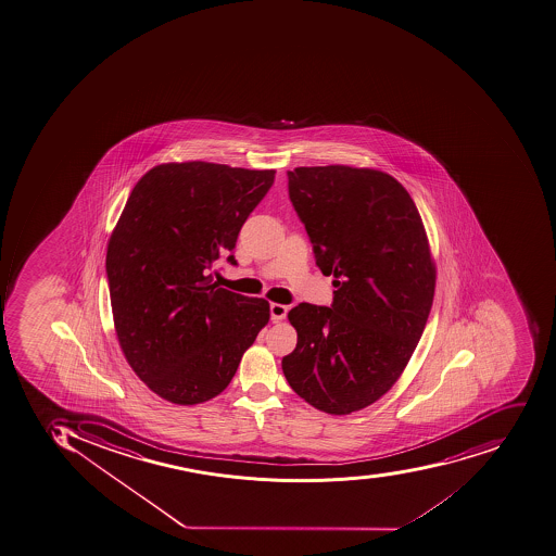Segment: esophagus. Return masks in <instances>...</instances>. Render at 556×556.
<instances>
[{"instance_id": "obj_1", "label": "esophagus", "mask_w": 556, "mask_h": 556, "mask_svg": "<svg viewBox=\"0 0 556 556\" xmlns=\"http://www.w3.org/2000/svg\"><path fill=\"white\" fill-rule=\"evenodd\" d=\"M288 306L280 305V303H270V319L274 323H279V320L286 319V315H288Z\"/></svg>"}]
</instances>
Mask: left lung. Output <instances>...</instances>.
Wrapping results in <instances>:
<instances>
[{"mask_svg":"<svg viewBox=\"0 0 556 556\" xmlns=\"http://www.w3.org/2000/svg\"><path fill=\"white\" fill-rule=\"evenodd\" d=\"M288 189L336 291L331 306L289 312L298 343L282 370L315 409L355 413L393 387L427 326L435 265L425 225L409 192L378 169L303 166L288 172Z\"/></svg>","mask_w":556,"mask_h":556,"instance_id":"left-lung-1","label":"left lung"}]
</instances>
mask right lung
Returning <instances> with one entry per match:
<instances>
[{
	"instance_id": "1",
	"label": "right lung",
	"mask_w": 556,
	"mask_h": 556,
	"mask_svg": "<svg viewBox=\"0 0 556 556\" xmlns=\"http://www.w3.org/2000/svg\"><path fill=\"white\" fill-rule=\"evenodd\" d=\"M274 169L168 163L131 190L108 245L105 271L121 350L152 392L194 405L224 392L270 319L263 298L212 285L216 260L236 265L241 227Z\"/></svg>"
}]
</instances>
